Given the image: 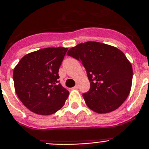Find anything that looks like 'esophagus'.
Here are the masks:
<instances>
[{
    "instance_id": "34e87169",
    "label": "esophagus",
    "mask_w": 149,
    "mask_h": 149,
    "mask_svg": "<svg viewBox=\"0 0 149 149\" xmlns=\"http://www.w3.org/2000/svg\"><path fill=\"white\" fill-rule=\"evenodd\" d=\"M79 88L78 85H76V86H75L74 87H73V88H75V89H77V88Z\"/></svg>"
}]
</instances>
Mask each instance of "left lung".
<instances>
[{
  "label": "left lung",
  "instance_id": "8db88e82",
  "mask_svg": "<svg viewBox=\"0 0 149 149\" xmlns=\"http://www.w3.org/2000/svg\"><path fill=\"white\" fill-rule=\"evenodd\" d=\"M67 55L80 61L86 69L90 88L82 96L90 109L98 113H109L127 99L132 86V68L120 50L87 42L70 48Z\"/></svg>",
  "mask_w": 149,
  "mask_h": 149
}]
</instances>
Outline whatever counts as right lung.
<instances>
[{"mask_svg":"<svg viewBox=\"0 0 149 149\" xmlns=\"http://www.w3.org/2000/svg\"><path fill=\"white\" fill-rule=\"evenodd\" d=\"M67 48L47 47L25 55L13 70L15 91L29 110L41 115L63 107L69 92L60 83L59 68Z\"/></svg>","mask_w":149,"mask_h":149,"instance_id":"right-lung-1","label":"right lung"}]
</instances>
